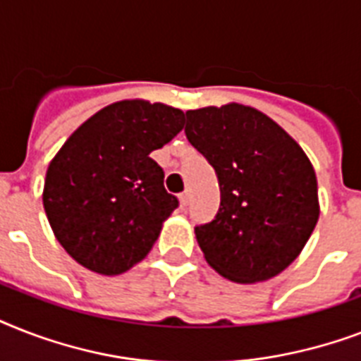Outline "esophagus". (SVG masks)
Listing matches in <instances>:
<instances>
[{
	"label": "esophagus",
	"mask_w": 361,
	"mask_h": 361,
	"mask_svg": "<svg viewBox=\"0 0 361 361\" xmlns=\"http://www.w3.org/2000/svg\"><path fill=\"white\" fill-rule=\"evenodd\" d=\"M180 204L181 206H187V204H189V192L187 191H183L180 195Z\"/></svg>",
	"instance_id": "obj_1"
}]
</instances>
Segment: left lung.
Returning <instances> with one entry per match:
<instances>
[{
  "mask_svg": "<svg viewBox=\"0 0 361 361\" xmlns=\"http://www.w3.org/2000/svg\"><path fill=\"white\" fill-rule=\"evenodd\" d=\"M185 135L214 166L221 189L214 221L195 226L204 258L236 283L281 274L319 221L307 155L271 118L238 103L189 110Z\"/></svg>",
  "mask_w": 361,
  "mask_h": 361,
  "instance_id": "1",
  "label": "left lung"
}]
</instances>
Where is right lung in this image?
<instances>
[{"instance_id":"1","label":"right lung","mask_w":361,"mask_h":361,"mask_svg":"<svg viewBox=\"0 0 361 361\" xmlns=\"http://www.w3.org/2000/svg\"><path fill=\"white\" fill-rule=\"evenodd\" d=\"M185 114L142 99L109 104L48 164L42 206L54 236L84 268L120 275L140 262L178 208L149 153L183 129Z\"/></svg>"}]
</instances>
